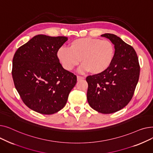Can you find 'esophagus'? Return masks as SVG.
Returning a JSON list of instances; mask_svg holds the SVG:
<instances>
[{"label": "esophagus", "instance_id": "1", "mask_svg": "<svg viewBox=\"0 0 153 153\" xmlns=\"http://www.w3.org/2000/svg\"><path fill=\"white\" fill-rule=\"evenodd\" d=\"M84 77H82V76H77V81H81V80L84 79Z\"/></svg>", "mask_w": 153, "mask_h": 153}]
</instances>
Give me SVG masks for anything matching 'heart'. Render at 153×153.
<instances>
[{
    "label": "heart",
    "mask_w": 153,
    "mask_h": 153,
    "mask_svg": "<svg viewBox=\"0 0 153 153\" xmlns=\"http://www.w3.org/2000/svg\"><path fill=\"white\" fill-rule=\"evenodd\" d=\"M115 56V47L110 40L99 38H77L69 44L68 49L61 48L57 57L62 66L72 71L81 61L79 73L90 71L92 74H99L107 71Z\"/></svg>",
    "instance_id": "obj_1"
}]
</instances>
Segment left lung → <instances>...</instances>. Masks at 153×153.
<instances>
[{
  "label": "left lung",
  "mask_w": 153,
  "mask_h": 153,
  "mask_svg": "<svg viewBox=\"0 0 153 153\" xmlns=\"http://www.w3.org/2000/svg\"><path fill=\"white\" fill-rule=\"evenodd\" d=\"M114 45L115 56L109 68L99 74L86 78L87 98L90 106L104 114L125 107L131 100L138 84L140 68L134 48L115 35L105 33Z\"/></svg>",
  "instance_id": "left-lung-1"
}]
</instances>
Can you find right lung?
I'll return each instance as SVG.
<instances>
[{"mask_svg": "<svg viewBox=\"0 0 153 153\" xmlns=\"http://www.w3.org/2000/svg\"><path fill=\"white\" fill-rule=\"evenodd\" d=\"M68 38L38 35L15 52L12 77L21 99L31 110L51 115L66 104L77 82L73 73L64 69L57 52Z\"/></svg>", "mask_w": 153, "mask_h": 153, "instance_id": "right-lung-1", "label": "right lung"}]
</instances>
